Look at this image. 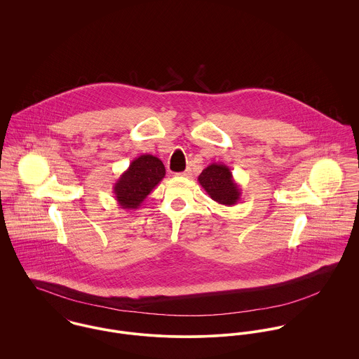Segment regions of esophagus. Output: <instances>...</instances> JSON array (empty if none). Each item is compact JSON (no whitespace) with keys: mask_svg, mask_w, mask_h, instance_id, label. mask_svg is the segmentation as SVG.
<instances>
[{"mask_svg":"<svg viewBox=\"0 0 359 359\" xmlns=\"http://www.w3.org/2000/svg\"><path fill=\"white\" fill-rule=\"evenodd\" d=\"M191 175V171L189 170H187V171H184V172H178L177 174V177H184V178H188Z\"/></svg>","mask_w":359,"mask_h":359,"instance_id":"esophagus-1","label":"esophagus"}]
</instances>
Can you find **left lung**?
<instances>
[{
	"label": "left lung",
	"instance_id": "8db88e82",
	"mask_svg": "<svg viewBox=\"0 0 359 359\" xmlns=\"http://www.w3.org/2000/svg\"><path fill=\"white\" fill-rule=\"evenodd\" d=\"M198 181L218 205H235L241 202V185L233 180L231 168L225 164L211 163L202 171Z\"/></svg>",
	"mask_w": 359,
	"mask_h": 359
}]
</instances>
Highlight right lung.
<instances>
[{"label":"right lung","instance_id":"add662e5","mask_svg":"<svg viewBox=\"0 0 359 359\" xmlns=\"http://www.w3.org/2000/svg\"><path fill=\"white\" fill-rule=\"evenodd\" d=\"M164 175V164L156 156L141 154L134 158L113 185L117 205L124 211L137 210Z\"/></svg>","mask_w":359,"mask_h":359}]
</instances>
